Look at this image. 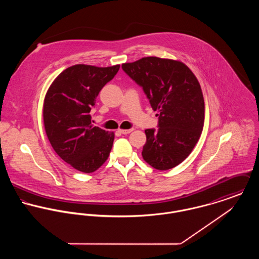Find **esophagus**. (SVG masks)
<instances>
[{"label":"esophagus","instance_id":"34e87169","mask_svg":"<svg viewBox=\"0 0 259 259\" xmlns=\"http://www.w3.org/2000/svg\"><path fill=\"white\" fill-rule=\"evenodd\" d=\"M134 130L133 128H130V130H119V133L122 134V135H127L130 133H132Z\"/></svg>","mask_w":259,"mask_h":259}]
</instances>
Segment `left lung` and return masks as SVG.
Segmentation results:
<instances>
[{
    "mask_svg": "<svg viewBox=\"0 0 259 259\" xmlns=\"http://www.w3.org/2000/svg\"><path fill=\"white\" fill-rule=\"evenodd\" d=\"M158 111V128L146 130L143 157L158 170L170 169L190 154L204 123V100L200 84L190 69L180 61L143 58L121 65Z\"/></svg>",
    "mask_w": 259,
    "mask_h": 259,
    "instance_id": "8db88e82",
    "label": "left lung"
}]
</instances>
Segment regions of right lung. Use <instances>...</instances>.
<instances>
[{
  "label": "right lung",
  "instance_id": "right-lung-1",
  "mask_svg": "<svg viewBox=\"0 0 259 259\" xmlns=\"http://www.w3.org/2000/svg\"><path fill=\"white\" fill-rule=\"evenodd\" d=\"M118 70L119 65H74L59 74L46 94L42 117L47 137L57 154L78 171H96L110 155L114 134L94 126L90 112L101 90Z\"/></svg>",
  "mask_w": 259,
  "mask_h": 259
}]
</instances>
